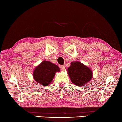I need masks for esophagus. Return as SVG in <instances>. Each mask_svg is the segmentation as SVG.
Masks as SVG:
<instances>
[{
	"label": "esophagus",
	"mask_w": 122,
	"mask_h": 122,
	"mask_svg": "<svg viewBox=\"0 0 122 122\" xmlns=\"http://www.w3.org/2000/svg\"><path fill=\"white\" fill-rule=\"evenodd\" d=\"M60 68L61 70H64L65 69V66L64 65H61L60 66Z\"/></svg>",
	"instance_id": "esophagus-1"
}]
</instances>
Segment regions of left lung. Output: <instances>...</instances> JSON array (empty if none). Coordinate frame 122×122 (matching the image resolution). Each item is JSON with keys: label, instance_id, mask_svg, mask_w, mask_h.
<instances>
[{"label": "left lung", "instance_id": "1", "mask_svg": "<svg viewBox=\"0 0 122 122\" xmlns=\"http://www.w3.org/2000/svg\"><path fill=\"white\" fill-rule=\"evenodd\" d=\"M68 73L72 83L77 86H82L92 78V71L80 62H73L68 68Z\"/></svg>", "mask_w": 122, "mask_h": 122}]
</instances>
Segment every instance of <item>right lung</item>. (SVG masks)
Returning a JSON list of instances; mask_svg holds the SVG:
<instances>
[{"label":"right lung","instance_id":"right-lung-1","mask_svg":"<svg viewBox=\"0 0 122 122\" xmlns=\"http://www.w3.org/2000/svg\"><path fill=\"white\" fill-rule=\"evenodd\" d=\"M60 71L57 65L47 61H44L37 66L33 74L34 79L44 86L49 85L54 78L55 73Z\"/></svg>","mask_w":122,"mask_h":122}]
</instances>
